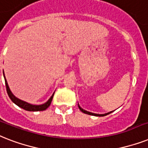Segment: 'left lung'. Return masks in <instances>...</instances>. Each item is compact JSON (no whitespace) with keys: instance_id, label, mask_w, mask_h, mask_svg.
<instances>
[{"instance_id":"left-lung-1","label":"left lung","mask_w":148,"mask_h":148,"mask_svg":"<svg viewBox=\"0 0 148 148\" xmlns=\"http://www.w3.org/2000/svg\"><path fill=\"white\" fill-rule=\"evenodd\" d=\"M78 106H79V108L80 109L82 112H83L85 114H89V115H94V116H99V117H101V116H106L107 114H110V113H112V112H108V113H106V114H95V113H92V112H87L86 110L82 109L79 106V104H78Z\"/></svg>"}]
</instances>
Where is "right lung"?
<instances>
[{"label":"right lung","mask_w":148,"mask_h":148,"mask_svg":"<svg viewBox=\"0 0 148 148\" xmlns=\"http://www.w3.org/2000/svg\"><path fill=\"white\" fill-rule=\"evenodd\" d=\"M3 77H4V80H5L6 88H7V92H8V96L10 97V99H11V101H12L14 104H16V106H19L20 108L26 110V111H29V112H37V111H44V110L47 109V108L50 106L52 100H53V97L54 95V93L53 94V95L49 98V100H48L46 103L42 104V105H39V106L31 105V104L27 103V102H26V101H22V100H21V99H17L16 97L14 96V95H13V93L11 92V91H10L9 86H8V82H7V80H6L4 73H3Z\"/></svg>","instance_id":"obj_1"}]
</instances>
